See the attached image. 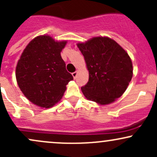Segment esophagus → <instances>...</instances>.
Returning <instances> with one entry per match:
<instances>
[{
    "label": "esophagus",
    "instance_id": "34e87169",
    "mask_svg": "<svg viewBox=\"0 0 157 157\" xmlns=\"http://www.w3.org/2000/svg\"><path fill=\"white\" fill-rule=\"evenodd\" d=\"M71 75H72L74 79H76V77L77 76V71H75V72H73L72 74H71Z\"/></svg>",
    "mask_w": 157,
    "mask_h": 157
}]
</instances>
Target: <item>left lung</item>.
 <instances>
[{
    "instance_id": "obj_1",
    "label": "left lung",
    "mask_w": 157,
    "mask_h": 157,
    "mask_svg": "<svg viewBox=\"0 0 157 157\" xmlns=\"http://www.w3.org/2000/svg\"><path fill=\"white\" fill-rule=\"evenodd\" d=\"M77 46L89 72V81L81 87L84 96L100 105L121 97L133 76L132 62L127 52L107 37H93Z\"/></svg>"
}]
</instances>
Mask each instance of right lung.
Instances as JSON below:
<instances>
[{"instance_id": "add662e5", "label": "right lung", "mask_w": 157, "mask_h": 157, "mask_svg": "<svg viewBox=\"0 0 157 157\" xmlns=\"http://www.w3.org/2000/svg\"><path fill=\"white\" fill-rule=\"evenodd\" d=\"M66 43L55 41L48 35L38 36L23 50L16 67V80L32 103L46 109L52 107L73 80L60 55Z\"/></svg>"}]
</instances>
